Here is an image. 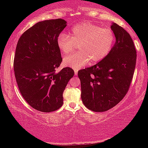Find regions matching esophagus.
<instances>
[{
  "mask_svg": "<svg viewBox=\"0 0 148 148\" xmlns=\"http://www.w3.org/2000/svg\"><path fill=\"white\" fill-rule=\"evenodd\" d=\"M77 74H78V70H76L75 69V70H74V74L76 76L77 75Z\"/></svg>",
  "mask_w": 148,
  "mask_h": 148,
  "instance_id": "34e87169",
  "label": "esophagus"
}]
</instances>
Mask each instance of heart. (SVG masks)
Returning <instances> with one entry per match:
<instances>
[{
    "label": "heart",
    "mask_w": 148,
    "mask_h": 148,
    "mask_svg": "<svg viewBox=\"0 0 148 148\" xmlns=\"http://www.w3.org/2000/svg\"><path fill=\"white\" fill-rule=\"evenodd\" d=\"M115 40L114 33L110 28L84 22L73 27L70 35L64 33L59 34L56 44L64 54L72 53L79 45L81 51L63 59L64 66L78 70L85 67L90 60L97 63L103 60L111 52Z\"/></svg>",
    "instance_id": "heart-1"
}]
</instances>
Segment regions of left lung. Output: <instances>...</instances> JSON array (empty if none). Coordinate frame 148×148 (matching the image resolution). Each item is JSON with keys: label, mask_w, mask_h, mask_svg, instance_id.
<instances>
[{"label": "left lung", "mask_w": 148, "mask_h": 148, "mask_svg": "<svg viewBox=\"0 0 148 148\" xmlns=\"http://www.w3.org/2000/svg\"><path fill=\"white\" fill-rule=\"evenodd\" d=\"M111 28L115 37L111 52L98 63L78 72L83 103L95 112L108 111L125 97L135 69L136 51L130 34L115 23Z\"/></svg>", "instance_id": "left-lung-1"}]
</instances>
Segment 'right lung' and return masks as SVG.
Instances as JSON below:
<instances>
[{
  "label": "right lung",
  "instance_id": "add662e5",
  "mask_svg": "<svg viewBox=\"0 0 148 148\" xmlns=\"http://www.w3.org/2000/svg\"><path fill=\"white\" fill-rule=\"evenodd\" d=\"M66 23L62 18L38 22L22 34L16 45V83L23 99L37 111L49 113L60 108L66 86L74 75L70 67L56 72L62 60L56 39Z\"/></svg>",
  "mask_w": 148,
  "mask_h": 148
}]
</instances>
